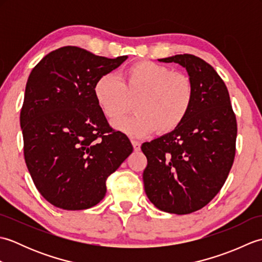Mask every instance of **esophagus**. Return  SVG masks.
I'll list each match as a JSON object with an SVG mask.
<instances>
[{"label": "esophagus", "mask_w": 262, "mask_h": 262, "mask_svg": "<svg viewBox=\"0 0 262 262\" xmlns=\"http://www.w3.org/2000/svg\"><path fill=\"white\" fill-rule=\"evenodd\" d=\"M132 144H133V147H134L135 151H140V149H141V142L133 140Z\"/></svg>", "instance_id": "obj_1"}]
</instances>
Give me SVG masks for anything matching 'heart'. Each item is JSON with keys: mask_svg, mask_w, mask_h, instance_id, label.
<instances>
[{"mask_svg": "<svg viewBox=\"0 0 262 262\" xmlns=\"http://www.w3.org/2000/svg\"><path fill=\"white\" fill-rule=\"evenodd\" d=\"M96 101L109 120L118 119L136 99V114L117 120V129L133 137H144L157 130L165 135L176 130L190 114L194 85L187 74L168 66L138 60L124 71L121 81L113 73L99 76L93 86Z\"/></svg>", "mask_w": 262, "mask_h": 262, "instance_id": "obj_1", "label": "heart"}]
</instances>
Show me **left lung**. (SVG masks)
<instances>
[{"label": "left lung", "instance_id": "obj_1", "mask_svg": "<svg viewBox=\"0 0 262 262\" xmlns=\"http://www.w3.org/2000/svg\"><path fill=\"white\" fill-rule=\"evenodd\" d=\"M159 60L185 68L196 96L180 127L142 145L147 159L144 188L160 210L190 214L207 205L227 179L235 157L236 118L225 83L213 66L190 54Z\"/></svg>", "mask_w": 262, "mask_h": 262}]
</instances>
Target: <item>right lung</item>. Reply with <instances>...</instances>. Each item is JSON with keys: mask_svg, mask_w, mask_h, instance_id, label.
<instances>
[{"mask_svg": "<svg viewBox=\"0 0 262 262\" xmlns=\"http://www.w3.org/2000/svg\"><path fill=\"white\" fill-rule=\"evenodd\" d=\"M126 59L65 46L46 55L28 77L20 114L25 160L38 191L55 207L96 206L107 192V178L133 152L93 93L98 77Z\"/></svg>", "mask_w": 262, "mask_h": 262, "instance_id": "right-lung-1", "label": "right lung"}]
</instances>
